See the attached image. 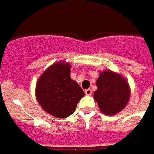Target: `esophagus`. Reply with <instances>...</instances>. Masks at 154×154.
<instances>
[{
  "label": "esophagus",
  "mask_w": 154,
  "mask_h": 154,
  "mask_svg": "<svg viewBox=\"0 0 154 154\" xmlns=\"http://www.w3.org/2000/svg\"><path fill=\"white\" fill-rule=\"evenodd\" d=\"M85 93L86 95L89 96V95H91V94H92V90H91L90 88H87V89H85Z\"/></svg>",
  "instance_id": "34e87169"
}]
</instances>
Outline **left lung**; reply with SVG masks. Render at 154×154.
<instances>
[{
    "instance_id": "obj_1",
    "label": "left lung",
    "mask_w": 154,
    "mask_h": 154,
    "mask_svg": "<svg viewBox=\"0 0 154 154\" xmlns=\"http://www.w3.org/2000/svg\"><path fill=\"white\" fill-rule=\"evenodd\" d=\"M97 89L94 94L101 112L106 116H114L127 105L131 88L126 79L117 73L104 70L96 82Z\"/></svg>"
}]
</instances>
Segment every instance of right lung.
<instances>
[{
  "instance_id": "1",
  "label": "right lung",
  "mask_w": 154,
  "mask_h": 154,
  "mask_svg": "<svg viewBox=\"0 0 154 154\" xmlns=\"http://www.w3.org/2000/svg\"><path fill=\"white\" fill-rule=\"evenodd\" d=\"M84 96L80 86L70 78V65L62 60L49 66L36 85V97L39 105L58 118L71 115Z\"/></svg>"
}]
</instances>
